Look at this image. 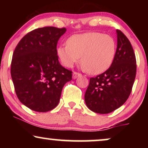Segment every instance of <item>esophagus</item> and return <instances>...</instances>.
Returning <instances> with one entry per match:
<instances>
[{
  "label": "esophagus",
  "mask_w": 148,
  "mask_h": 148,
  "mask_svg": "<svg viewBox=\"0 0 148 148\" xmlns=\"http://www.w3.org/2000/svg\"><path fill=\"white\" fill-rule=\"evenodd\" d=\"M82 75V74L79 73H77V72H74L73 73V79H76L77 77H79Z\"/></svg>",
  "instance_id": "1"
}]
</instances>
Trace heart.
<instances>
[{
  "instance_id": "1",
  "label": "heart",
  "mask_w": 148,
  "mask_h": 148,
  "mask_svg": "<svg viewBox=\"0 0 148 148\" xmlns=\"http://www.w3.org/2000/svg\"><path fill=\"white\" fill-rule=\"evenodd\" d=\"M116 44L111 36L100 32H88L69 38L67 44L58 48L62 63L71 67L80 60L90 74H99L110 67L116 54Z\"/></svg>"
}]
</instances>
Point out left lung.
<instances>
[{
	"instance_id": "obj_1",
	"label": "left lung",
	"mask_w": 148,
	"mask_h": 148,
	"mask_svg": "<svg viewBox=\"0 0 148 148\" xmlns=\"http://www.w3.org/2000/svg\"><path fill=\"white\" fill-rule=\"evenodd\" d=\"M117 48L112 64L106 71L90 79L85 94L88 108L99 114H108L126 102L136 75V58L128 38L116 30Z\"/></svg>"
}]
</instances>
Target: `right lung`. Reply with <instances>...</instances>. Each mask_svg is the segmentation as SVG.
<instances>
[{
  "mask_svg": "<svg viewBox=\"0 0 148 148\" xmlns=\"http://www.w3.org/2000/svg\"><path fill=\"white\" fill-rule=\"evenodd\" d=\"M66 28L44 27L24 36L13 52L11 75L20 102L36 112L54 109L72 71L58 61L56 46Z\"/></svg>",
  "mask_w": 148,
  "mask_h": 148,
  "instance_id": "1",
  "label": "right lung"
}]
</instances>
